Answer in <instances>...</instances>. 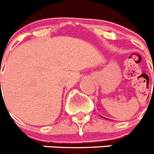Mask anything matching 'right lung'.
<instances>
[{
  "instance_id": "right-lung-1",
  "label": "right lung",
  "mask_w": 154,
  "mask_h": 154,
  "mask_svg": "<svg viewBox=\"0 0 154 154\" xmlns=\"http://www.w3.org/2000/svg\"><path fill=\"white\" fill-rule=\"evenodd\" d=\"M0 83H1V82H0Z\"/></svg>"
}]
</instances>
